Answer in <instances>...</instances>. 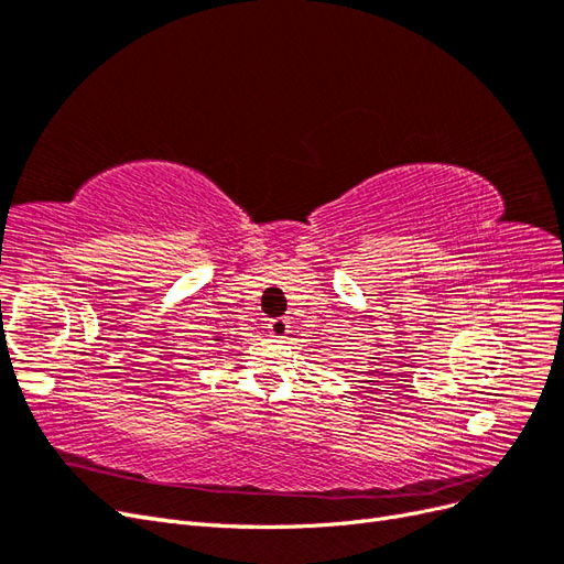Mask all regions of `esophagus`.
Masks as SVG:
<instances>
[{
    "label": "esophagus",
    "instance_id": "1",
    "mask_svg": "<svg viewBox=\"0 0 564 564\" xmlns=\"http://www.w3.org/2000/svg\"><path fill=\"white\" fill-rule=\"evenodd\" d=\"M289 324H292V322H289L286 317L270 319V322H268V334L275 336V338H284V336L289 334V329H292V327H289Z\"/></svg>",
    "mask_w": 564,
    "mask_h": 564
}]
</instances>
